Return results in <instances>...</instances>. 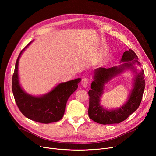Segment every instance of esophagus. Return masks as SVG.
I'll return each mask as SVG.
<instances>
[{
	"label": "esophagus",
	"mask_w": 156,
	"mask_h": 156,
	"mask_svg": "<svg viewBox=\"0 0 156 156\" xmlns=\"http://www.w3.org/2000/svg\"><path fill=\"white\" fill-rule=\"evenodd\" d=\"M88 82H89V80L88 78H83L82 79V81H81V84H82L83 87H87L88 84Z\"/></svg>",
	"instance_id": "34e87169"
}]
</instances>
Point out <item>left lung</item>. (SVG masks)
Instances as JSON below:
<instances>
[{
  "label": "left lung",
  "mask_w": 156,
  "mask_h": 156,
  "mask_svg": "<svg viewBox=\"0 0 156 156\" xmlns=\"http://www.w3.org/2000/svg\"><path fill=\"white\" fill-rule=\"evenodd\" d=\"M123 63H122V62ZM118 66L109 68H98L94 71L91 89L88 91V116L94 122L100 124H119L127 119L139 107L145 88L144 71L138 70L136 66H140L138 57L133 51L124 52ZM130 70L134 73L133 87L127 101L119 108L107 110L101 105V97L105 84L110 80L123 73Z\"/></svg>",
  "instance_id": "1"
}]
</instances>
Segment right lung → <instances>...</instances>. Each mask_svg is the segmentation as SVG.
Masks as SVG:
<instances>
[{
	"instance_id": "1",
	"label": "right lung",
	"mask_w": 156,
	"mask_h": 156,
	"mask_svg": "<svg viewBox=\"0 0 156 156\" xmlns=\"http://www.w3.org/2000/svg\"><path fill=\"white\" fill-rule=\"evenodd\" d=\"M32 42L21 51L17 59L12 77V92L17 105L23 115L33 121L49 124L59 121L63 117L68 98L77 89L81 79L59 83L51 91L41 96H36L27 93L19 80V60Z\"/></svg>"
}]
</instances>
